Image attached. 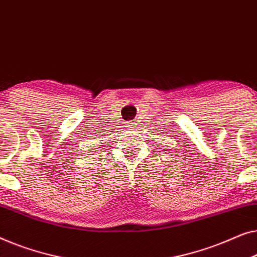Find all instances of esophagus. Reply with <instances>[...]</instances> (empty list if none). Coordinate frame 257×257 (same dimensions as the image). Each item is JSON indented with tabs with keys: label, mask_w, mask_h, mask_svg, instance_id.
<instances>
[{
	"label": "esophagus",
	"mask_w": 257,
	"mask_h": 257,
	"mask_svg": "<svg viewBox=\"0 0 257 257\" xmlns=\"http://www.w3.org/2000/svg\"><path fill=\"white\" fill-rule=\"evenodd\" d=\"M133 125H135V124H134V123H128V127L129 128H133Z\"/></svg>",
	"instance_id": "34e87169"
}]
</instances>
